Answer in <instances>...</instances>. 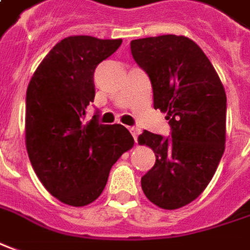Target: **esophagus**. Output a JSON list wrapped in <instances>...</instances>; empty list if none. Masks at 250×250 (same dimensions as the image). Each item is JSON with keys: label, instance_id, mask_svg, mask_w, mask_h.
I'll use <instances>...</instances> for the list:
<instances>
[{"label": "esophagus", "instance_id": "1", "mask_svg": "<svg viewBox=\"0 0 250 250\" xmlns=\"http://www.w3.org/2000/svg\"><path fill=\"white\" fill-rule=\"evenodd\" d=\"M128 130H130V132H131V134H132V137H134V139L137 141V138H138V135H139V132H141V130H139L138 127H130Z\"/></svg>", "mask_w": 250, "mask_h": 250}]
</instances>
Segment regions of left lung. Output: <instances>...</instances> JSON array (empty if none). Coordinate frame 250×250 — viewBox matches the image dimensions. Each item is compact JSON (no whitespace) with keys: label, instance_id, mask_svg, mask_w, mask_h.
Segmentation results:
<instances>
[{"label":"left lung","instance_id":"obj_1","mask_svg":"<svg viewBox=\"0 0 250 250\" xmlns=\"http://www.w3.org/2000/svg\"><path fill=\"white\" fill-rule=\"evenodd\" d=\"M131 53L150 78L154 108L167 113L171 137L150 131L139 145L156 163L141 179L147 200L163 209L194 201L216 172L226 144V91L218 72L194 41L160 35L131 41Z\"/></svg>","mask_w":250,"mask_h":250}]
</instances>
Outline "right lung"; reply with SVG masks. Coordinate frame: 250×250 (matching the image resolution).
<instances>
[{
    "mask_svg": "<svg viewBox=\"0 0 250 250\" xmlns=\"http://www.w3.org/2000/svg\"><path fill=\"white\" fill-rule=\"evenodd\" d=\"M122 40L72 35L35 69L25 98V147L37 176L61 203L84 207L101 196L112 166L134 146L122 125L83 122L94 101L96 67Z\"/></svg>",
    "mask_w": 250,
    "mask_h": 250,
    "instance_id": "right-lung-1",
    "label": "right lung"
}]
</instances>
